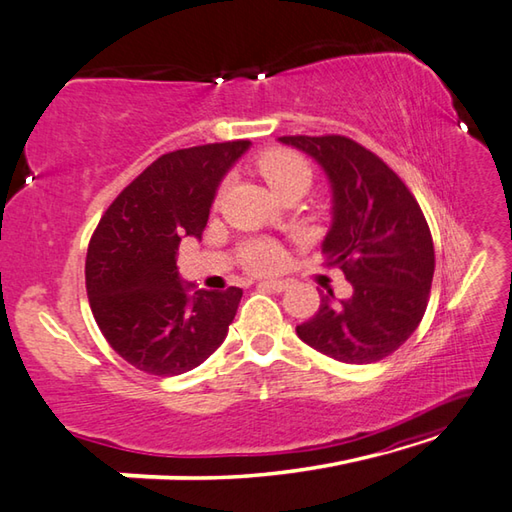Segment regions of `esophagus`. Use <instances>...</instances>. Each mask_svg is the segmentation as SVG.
<instances>
[{"label":"esophagus","mask_w":512,"mask_h":512,"mask_svg":"<svg viewBox=\"0 0 512 512\" xmlns=\"http://www.w3.org/2000/svg\"><path fill=\"white\" fill-rule=\"evenodd\" d=\"M262 286L275 290V293H284V290L288 288V282L286 279H264Z\"/></svg>","instance_id":"1"}]
</instances>
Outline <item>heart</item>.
I'll return each mask as SVG.
<instances>
[{
    "label": "heart",
    "instance_id": "obj_1",
    "mask_svg": "<svg viewBox=\"0 0 512 512\" xmlns=\"http://www.w3.org/2000/svg\"><path fill=\"white\" fill-rule=\"evenodd\" d=\"M257 170L270 184V188L279 193L290 184H310L313 179V170L306 159L288 148H270L257 159ZM224 186H219V195H222ZM244 264L253 270H275L282 264V248L270 242V239H255L248 242L244 248Z\"/></svg>",
    "mask_w": 512,
    "mask_h": 512
}]
</instances>
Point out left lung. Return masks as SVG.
<instances>
[{
  "mask_svg": "<svg viewBox=\"0 0 512 512\" xmlns=\"http://www.w3.org/2000/svg\"><path fill=\"white\" fill-rule=\"evenodd\" d=\"M279 142L326 170L333 224L322 253L353 284L350 299L322 295L297 335L337 362H379L415 333L428 306L435 248L422 208L395 170L353 139L286 135Z\"/></svg>",
  "mask_w": 512,
  "mask_h": 512,
  "instance_id": "1",
  "label": "left lung"
}]
</instances>
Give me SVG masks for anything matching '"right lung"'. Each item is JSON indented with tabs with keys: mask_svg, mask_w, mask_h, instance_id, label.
<instances>
[{
	"mask_svg": "<svg viewBox=\"0 0 512 512\" xmlns=\"http://www.w3.org/2000/svg\"><path fill=\"white\" fill-rule=\"evenodd\" d=\"M248 139L193 146L155 159L99 219L86 255L95 322L119 357L148 375L188 373L215 353L233 324L242 288L182 282L177 250L202 237L217 186Z\"/></svg>",
	"mask_w": 512,
	"mask_h": 512,
	"instance_id": "obj_1",
	"label": "right lung"
}]
</instances>
